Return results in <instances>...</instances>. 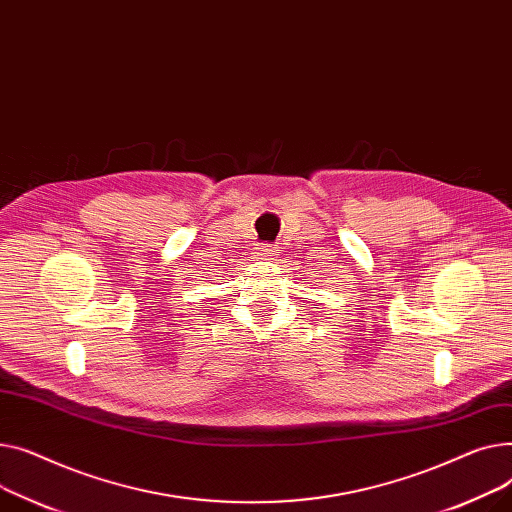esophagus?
<instances>
[{
    "label": "esophagus",
    "instance_id": "obj_1",
    "mask_svg": "<svg viewBox=\"0 0 512 512\" xmlns=\"http://www.w3.org/2000/svg\"><path fill=\"white\" fill-rule=\"evenodd\" d=\"M279 256V250L273 244H260L256 248V258L260 260H275Z\"/></svg>",
    "mask_w": 512,
    "mask_h": 512
}]
</instances>
